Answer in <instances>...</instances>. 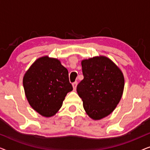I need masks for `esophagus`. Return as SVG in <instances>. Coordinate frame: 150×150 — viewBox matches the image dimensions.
<instances>
[{
  "instance_id": "esophagus-1",
  "label": "esophagus",
  "mask_w": 150,
  "mask_h": 150,
  "mask_svg": "<svg viewBox=\"0 0 150 150\" xmlns=\"http://www.w3.org/2000/svg\"><path fill=\"white\" fill-rule=\"evenodd\" d=\"M77 84H78V83L77 82H74V83H72V87H73V89L74 90H76V86H77Z\"/></svg>"
}]
</instances>
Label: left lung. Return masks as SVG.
<instances>
[{"mask_svg":"<svg viewBox=\"0 0 150 150\" xmlns=\"http://www.w3.org/2000/svg\"><path fill=\"white\" fill-rule=\"evenodd\" d=\"M84 76L76 91L86 113L93 120L111 113L120 102L124 89L122 70L105 56H96L81 61Z\"/></svg>","mask_w":150,"mask_h":150,"instance_id":"obj_1","label":"left lung"}]
</instances>
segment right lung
Here are the masks:
<instances>
[{
    "label": "right lung",
    "mask_w": 150,
    "mask_h": 150,
    "mask_svg": "<svg viewBox=\"0 0 150 150\" xmlns=\"http://www.w3.org/2000/svg\"><path fill=\"white\" fill-rule=\"evenodd\" d=\"M23 86L30 106L46 117L59 111L73 89L67 69L58 59L48 56L40 57L30 65L24 75Z\"/></svg>",
    "instance_id": "1"
}]
</instances>
